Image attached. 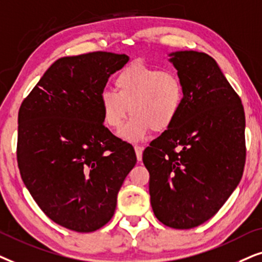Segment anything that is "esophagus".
Masks as SVG:
<instances>
[{"label": "esophagus", "mask_w": 262, "mask_h": 262, "mask_svg": "<svg viewBox=\"0 0 262 262\" xmlns=\"http://www.w3.org/2000/svg\"><path fill=\"white\" fill-rule=\"evenodd\" d=\"M134 149H135V153H137V158L139 162H141L142 160V151H144V147L140 145H135L134 146Z\"/></svg>", "instance_id": "34e87169"}]
</instances>
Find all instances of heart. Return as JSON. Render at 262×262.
Wrapping results in <instances>:
<instances>
[{"instance_id":"obj_1","label":"heart","mask_w":262,"mask_h":262,"mask_svg":"<svg viewBox=\"0 0 262 262\" xmlns=\"http://www.w3.org/2000/svg\"><path fill=\"white\" fill-rule=\"evenodd\" d=\"M115 90H104L99 96L103 121L107 127L120 128L123 140L141 141L155 129H170L182 114L186 92L182 80L175 72L162 71L135 62L118 73Z\"/></svg>"}]
</instances>
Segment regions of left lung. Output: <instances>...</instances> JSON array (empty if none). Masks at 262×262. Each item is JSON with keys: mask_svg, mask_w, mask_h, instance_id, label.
Segmentation results:
<instances>
[{"mask_svg": "<svg viewBox=\"0 0 262 262\" xmlns=\"http://www.w3.org/2000/svg\"><path fill=\"white\" fill-rule=\"evenodd\" d=\"M186 100L171 128L142 155L155 215L173 229L213 217L238 186L246 163L242 102L217 62L193 50L169 54Z\"/></svg>", "mask_w": 262, "mask_h": 262, "instance_id": "obj_1", "label": "left lung"}]
</instances>
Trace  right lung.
<instances>
[{
  "instance_id": "right-lung-1",
  "label": "right lung",
  "mask_w": 262,
  "mask_h": 262,
  "mask_svg": "<svg viewBox=\"0 0 262 262\" xmlns=\"http://www.w3.org/2000/svg\"><path fill=\"white\" fill-rule=\"evenodd\" d=\"M128 61L106 51L58 58L20 106V175L40 210L73 231H96L113 218L137 164L133 146L104 127L99 104L109 76Z\"/></svg>"
}]
</instances>
